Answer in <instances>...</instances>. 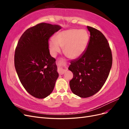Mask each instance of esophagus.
<instances>
[{
    "mask_svg": "<svg viewBox=\"0 0 129 129\" xmlns=\"http://www.w3.org/2000/svg\"><path fill=\"white\" fill-rule=\"evenodd\" d=\"M57 67H58V69H57L58 73H59V74H60V75L63 74L66 72V71H67V69L65 68V67H63V61L62 60H60L58 61V64H57Z\"/></svg>",
    "mask_w": 129,
    "mask_h": 129,
    "instance_id": "obj_1",
    "label": "esophagus"
}]
</instances>
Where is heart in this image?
I'll return each mask as SVG.
<instances>
[{
	"mask_svg": "<svg viewBox=\"0 0 129 129\" xmlns=\"http://www.w3.org/2000/svg\"><path fill=\"white\" fill-rule=\"evenodd\" d=\"M54 40L48 42L50 52L55 55L63 48L65 55L71 58L80 57L86 48L89 41V36L84 29H69L56 34Z\"/></svg>",
	"mask_w": 129,
	"mask_h": 129,
	"instance_id": "b5f03b06",
	"label": "heart"
}]
</instances>
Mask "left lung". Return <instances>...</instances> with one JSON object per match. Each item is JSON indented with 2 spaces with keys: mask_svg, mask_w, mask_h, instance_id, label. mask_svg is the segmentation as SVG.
Wrapping results in <instances>:
<instances>
[{
  "mask_svg": "<svg viewBox=\"0 0 129 129\" xmlns=\"http://www.w3.org/2000/svg\"><path fill=\"white\" fill-rule=\"evenodd\" d=\"M90 39L86 50L71 62L68 69L73 73L69 82L74 94L82 98L90 97L102 88L112 63L111 50L108 40L100 30L87 26Z\"/></svg>",
  "mask_w": 129,
  "mask_h": 129,
  "instance_id": "1",
  "label": "left lung"
}]
</instances>
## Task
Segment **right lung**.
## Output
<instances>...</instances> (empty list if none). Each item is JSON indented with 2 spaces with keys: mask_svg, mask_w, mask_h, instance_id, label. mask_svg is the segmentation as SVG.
Returning a JSON list of instances; mask_svg holds the SVG:
<instances>
[{
  "mask_svg": "<svg viewBox=\"0 0 129 129\" xmlns=\"http://www.w3.org/2000/svg\"><path fill=\"white\" fill-rule=\"evenodd\" d=\"M61 28L42 22L27 29L18 42L14 66L19 80L30 95L44 99L53 91L58 77L55 58L48 48V40Z\"/></svg>",
  "mask_w": 129,
  "mask_h": 129,
  "instance_id": "right-lung-1",
  "label": "right lung"
}]
</instances>
